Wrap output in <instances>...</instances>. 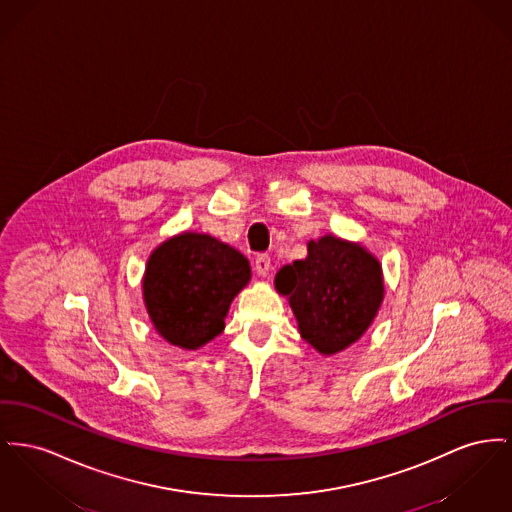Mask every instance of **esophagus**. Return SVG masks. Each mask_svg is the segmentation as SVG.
<instances>
[{"label":"esophagus","instance_id":"obj_1","mask_svg":"<svg viewBox=\"0 0 512 512\" xmlns=\"http://www.w3.org/2000/svg\"><path fill=\"white\" fill-rule=\"evenodd\" d=\"M271 271V257L267 253H261L255 257V272L259 276H267Z\"/></svg>","mask_w":512,"mask_h":512}]
</instances>
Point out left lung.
Segmentation results:
<instances>
[{
	"label": "left lung",
	"mask_w": 512,
	"mask_h": 512,
	"mask_svg": "<svg viewBox=\"0 0 512 512\" xmlns=\"http://www.w3.org/2000/svg\"><path fill=\"white\" fill-rule=\"evenodd\" d=\"M274 286L288 298L301 338L323 356L360 340L385 294L379 259L331 234L309 241L307 257L276 272Z\"/></svg>",
	"instance_id": "obj_1"
}]
</instances>
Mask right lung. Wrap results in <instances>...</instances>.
Masks as SVG:
<instances>
[{"label": "right lung", "mask_w": 512, "mask_h": 512, "mask_svg": "<svg viewBox=\"0 0 512 512\" xmlns=\"http://www.w3.org/2000/svg\"><path fill=\"white\" fill-rule=\"evenodd\" d=\"M249 278V261L238 249L209 234L183 232L152 251L143 300L164 340L197 350L224 331L230 303Z\"/></svg>", "instance_id": "obj_1"}]
</instances>
